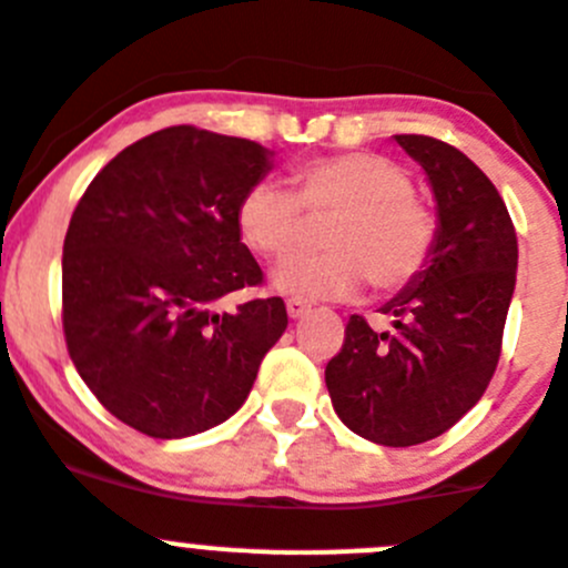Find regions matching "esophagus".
<instances>
[{
    "label": "esophagus",
    "mask_w": 568,
    "mask_h": 568,
    "mask_svg": "<svg viewBox=\"0 0 568 568\" xmlns=\"http://www.w3.org/2000/svg\"><path fill=\"white\" fill-rule=\"evenodd\" d=\"M285 311H288L291 320H303V316L311 314V305L300 303V300H288V303H285Z\"/></svg>",
    "instance_id": "esophagus-1"
}]
</instances>
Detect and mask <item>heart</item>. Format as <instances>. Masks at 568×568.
<instances>
[{
    "label": "heart",
    "mask_w": 568,
    "mask_h": 568,
    "mask_svg": "<svg viewBox=\"0 0 568 568\" xmlns=\"http://www.w3.org/2000/svg\"><path fill=\"white\" fill-rule=\"evenodd\" d=\"M294 192L260 181L234 212L240 240L260 257H288L308 240V219L331 223L316 257H291L272 274L280 294L296 300H345L371 280L376 291H398L427 268L438 221L413 192L410 172L376 152H342L300 163Z\"/></svg>",
    "instance_id": "1"
}]
</instances>
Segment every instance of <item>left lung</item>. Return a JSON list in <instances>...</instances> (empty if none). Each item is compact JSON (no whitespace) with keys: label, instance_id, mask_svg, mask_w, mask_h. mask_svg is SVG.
<instances>
[{"label":"left lung","instance_id":"1","mask_svg":"<svg viewBox=\"0 0 568 568\" xmlns=\"http://www.w3.org/2000/svg\"><path fill=\"white\" fill-rule=\"evenodd\" d=\"M430 181L433 257L382 314L393 331L351 316L325 367L336 416L356 436L413 447L447 433L484 396L515 294L518 237L509 212L464 152L430 135H393Z\"/></svg>","mask_w":568,"mask_h":568}]
</instances>
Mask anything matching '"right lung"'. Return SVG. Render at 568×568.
<instances>
[{"mask_svg":"<svg viewBox=\"0 0 568 568\" xmlns=\"http://www.w3.org/2000/svg\"><path fill=\"white\" fill-rule=\"evenodd\" d=\"M272 155L246 138L166 126L112 158L70 217L61 257L70 359L138 433L186 438L226 422L288 325L280 296L214 311L263 283L234 212Z\"/></svg>","mask_w":568,"mask_h":568,"instance_id":"right-lung-1","label":"right lung"}]
</instances>
